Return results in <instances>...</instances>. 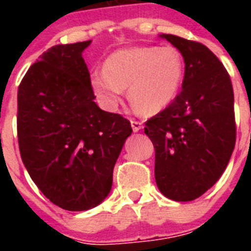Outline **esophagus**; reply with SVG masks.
<instances>
[{
  "label": "esophagus",
  "mask_w": 251,
  "mask_h": 251,
  "mask_svg": "<svg viewBox=\"0 0 251 251\" xmlns=\"http://www.w3.org/2000/svg\"><path fill=\"white\" fill-rule=\"evenodd\" d=\"M131 122V127H133V131H139V130L143 127L141 121H137V120H130Z\"/></svg>",
  "instance_id": "1"
}]
</instances>
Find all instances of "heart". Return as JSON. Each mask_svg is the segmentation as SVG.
<instances>
[{"label": "heart", "instance_id": "obj_1", "mask_svg": "<svg viewBox=\"0 0 251 251\" xmlns=\"http://www.w3.org/2000/svg\"><path fill=\"white\" fill-rule=\"evenodd\" d=\"M183 73V60L177 49L131 47L112 53L104 70L92 74L91 86L106 108H116L127 87L131 105L139 113L153 116L173 102Z\"/></svg>", "mask_w": 251, "mask_h": 251}]
</instances>
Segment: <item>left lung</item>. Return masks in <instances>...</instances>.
Wrapping results in <instances>:
<instances>
[{
    "label": "left lung",
    "mask_w": 251,
    "mask_h": 251,
    "mask_svg": "<svg viewBox=\"0 0 251 251\" xmlns=\"http://www.w3.org/2000/svg\"><path fill=\"white\" fill-rule=\"evenodd\" d=\"M185 61L182 90L147 120L155 149V179L169 199L189 202L216 183L236 145L233 87L218 57L198 41L163 33Z\"/></svg>",
    "instance_id": "8db88e82"
}]
</instances>
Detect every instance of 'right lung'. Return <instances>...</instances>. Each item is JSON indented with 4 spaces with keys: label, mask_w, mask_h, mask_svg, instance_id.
I'll list each match as a JSON object with an SVG mask.
<instances>
[{
    "label": "right lung",
    "mask_w": 251,
    "mask_h": 251,
    "mask_svg": "<svg viewBox=\"0 0 251 251\" xmlns=\"http://www.w3.org/2000/svg\"><path fill=\"white\" fill-rule=\"evenodd\" d=\"M91 40L54 45L18 87L21 157L40 191L56 206L86 211L109 194L129 120L96 105L82 52Z\"/></svg>",
    "instance_id": "obj_1"
}]
</instances>
